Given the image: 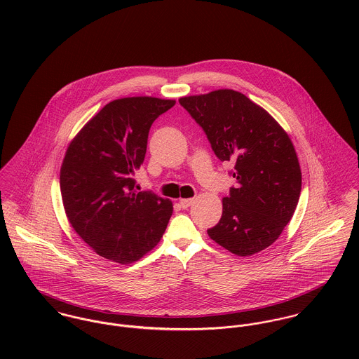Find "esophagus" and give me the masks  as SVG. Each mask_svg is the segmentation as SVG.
Returning a JSON list of instances; mask_svg holds the SVG:
<instances>
[{
	"label": "esophagus",
	"mask_w": 359,
	"mask_h": 359,
	"mask_svg": "<svg viewBox=\"0 0 359 359\" xmlns=\"http://www.w3.org/2000/svg\"><path fill=\"white\" fill-rule=\"evenodd\" d=\"M192 203H194V199H181L180 201V205L182 208H188L189 205H192Z\"/></svg>",
	"instance_id": "esophagus-1"
}]
</instances>
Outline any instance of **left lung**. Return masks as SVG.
I'll list each match as a JSON object with an SVG mask.
<instances>
[{
    "label": "left lung",
    "mask_w": 359,
    "mask_h": 359,
    "mask_svg": "<svg viewBox=\"0 0 359 359\" xmlns=\"http://www.w3.org/2000/svg\"><path fill=\"white\" fill-rule=\"evenodd\" d=\"M178 101L205 130L215 156L235 163L238 185L222 199L221 219L208 236L236 256L266 249L292 219L302 192L292 140L242 93L225 88Z\"/></svg>",
    "instance_id": "obj_1"
}]
</instances>
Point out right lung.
I'll use <instances>...</instances> for the list:
<instances>
[{
  "label": "right lung",
  "instance_id": "obj_1",
  "mask_svg": "<svg viewBox=\"0 0 359 359\" xmlns=\"http://www.w3.org/2000/svg\"><path fill=\"white\" fill-rule=\"evenodd\" d=\"M174 100H114L77 133L60 167V194L76 233L100 256L131 264L160 242L172 203L133 180L144 163L154 120Z\"/></svg>",
  "mask_w": 359,
  "mask_h": 359
}]
</instances>
